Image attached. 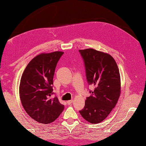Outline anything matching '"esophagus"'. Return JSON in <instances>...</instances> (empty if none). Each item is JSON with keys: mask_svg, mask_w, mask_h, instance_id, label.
<instances>
[{"mask_svg": "<svg viewBox=\"0 0 146 146\" xmlns=\"http://www.w3.org/2000/svg\"><path fill=\"white\" fill-rule=\"evenodd\" d=\"M73 100H70V101H67V103L68 104H71V103H73Z\"/></svg>", "mask_w": 146, "mask_h": 146, "instance_id": "obj_1", "label": "esophagus"}]
</instances>
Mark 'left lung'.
I'll return each instance as SVG.
<instances>
[{
  "label": "left lung",
  "instance_id": "1",
  "mask_svg": "<svg viewBox=\"0 0 146 146\" xmlns=\"http://www.w3.org/2000/svg\"><path fill=\"white\" fill-rule=\"evenodd\" d=\"M84 59L88 85L94 86L92 95L79 111L90 123H99L111 112L121 93L120 75L115 60L109 54L93 48L80 50Z\"/></svg>",
  "mask_w": 146,
  "mask_h": 146
}]
</instances>
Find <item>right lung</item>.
I'll return each instance as SVG.
<instances>
[{
    "label": "right lung",
    "mask_w": 146,
    "mask_h": 146,
    "mask_svg": "<svg viewBox=\"0 0 146 146\" xmlns=\"http://www.w3.org/2000/svg\"><path fill=\"white\" fill-rule=\"evenodd\" d=\"M63 52L42 53L30 61L21 78L19 97L23 107L40 123L55 121L64 110L57 97L52 98L53 77Z\"/></svg>",
    "instance_id": "1"
}]
</instances>
